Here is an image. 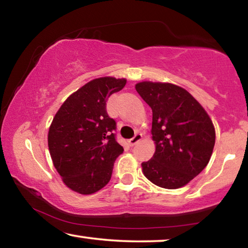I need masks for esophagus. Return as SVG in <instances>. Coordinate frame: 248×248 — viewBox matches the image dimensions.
<instances>
[{
  "label": "esophagus",
  "mask_w": 248,
  "mask_h": 248,
  "mask_svg": "<svg viewBox=\"0 0 248 248\" xmlns=\"http://www.w3.org/2000/svg\"><path fill=\"white\" fill-rule=\"evenodd\" d=\"M141 139H142V134H141V133H137L136 136H134V137L132 138V139L129 140V144H130V145L137 144L138 142H139Z\"/></svg>",
  "instance_id": "esophagus-1"
}]
</instances>
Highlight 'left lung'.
I'll return each mask as SVG.
<instances>
[{
	"label": "left lung",
	"instance_id": "8db88e82",
	"mask_svg": "<svg viewBox=\"0 0 248 248\" xmlns=\"http://www.w3.org/2000/svg\"><path fill=\"white\" fill-rule=\"evenodd\" d=\"M136 90L152 109L155 153L142 163L150 182L166 189L187 185L208 165L216 131L203 107L186 90L170 83L141 82Z\"/></svg>",
	"mask_w": 248,
	"mask_h": 248
}]
</instances>
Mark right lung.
I'll return each instance as SVG.
<instances>
[{
	"label": "right lung",
	"mask_w": 248,
	"mask_h": 248,
	"mask_svg": "<svg viewBox=\"0 0 248 248\" xmlns=\"http://www.w3.org/2000/svg\"><path fill=\"white\" fill-rule=\"evenodd\" d=\"M124 78L105 77L70 95L49 128L53 165L70 189L91 195L106 186L124 148L116 140V121L108 116L109 96L124 87Z\"/></svg>",
	"instance_id": "add662e5"
}]
</instances>
